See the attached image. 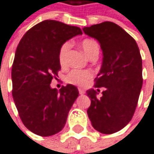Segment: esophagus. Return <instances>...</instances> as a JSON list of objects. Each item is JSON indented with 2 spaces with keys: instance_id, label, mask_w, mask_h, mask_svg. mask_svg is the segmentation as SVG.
Segmentation results:
<instances>
[{
  "instance_id": "34e87169",
  "label": "esophagus",
  "mask_w": 154,
  "mask_h": 154,
  "mask_svg": "<svg viewBox=\"0 0 154 154\" xmlns=\"http://www.w3.org/2000/svg\"><path fill=\"white\" fill-rule=\"evenodd\" d=\"M79 93H80V94H84L85 91H84V90H83L82 88H79Z\"/></svg>"
}]
</instances>
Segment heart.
<instances>
[{"label": "heart", "instance_id": "obj_1", "mask_svg": "<svg viewBox=\"0 0 154 154\" xmlns=\"http://www.w3.org/2000/svg\"><path fill=\"white\" fill-rule=\"evenodd\" d=\"M71 47V43L69 42H64L59 51V62L61 65H64L66 63L67 59V53L69 51V49ZM81 47L84 53L91 58V56L99 54L100 47L97 42L91 39H85L81 42ZM91 78V72L90 71H83V70H72L71 71L67 76L66 81L72 84L75 85H85L89 79Z\"/></svg>", "mask_w": 154, "mask_h": 154}]
</instances>
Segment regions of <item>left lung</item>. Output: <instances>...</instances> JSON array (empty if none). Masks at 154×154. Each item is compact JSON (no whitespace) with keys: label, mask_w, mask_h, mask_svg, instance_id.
<instances>
[{"label":"left lung","mask_w":154,"mask_h":154,"mask_svg":"<svg viewBox=\"0 0 154 154\" xmlns=\"http://www.w3.org/2000/svg\"><path fill=\"white\" fill-rule=\"evenodd\" d=\"M82 30L99 42L103 56L95 87L104 91L101 97L94 89L86 91L91 99L88 117L96 131L114 133L129 123L138 103L143 86L140 50L135 40L114 23L104 22Z\"/></svg>","instance_id":"left-lung-1"}]
</instances>
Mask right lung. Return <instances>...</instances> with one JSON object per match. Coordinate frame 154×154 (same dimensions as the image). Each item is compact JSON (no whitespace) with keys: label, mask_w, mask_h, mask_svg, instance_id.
<instances>
[{"label":"right lung","mask_w":154,"mask_h":154,"mask_svg":"<svg viewBox=\"0 0 154 154\" xmlns=\"http://www.w3.org/2000/svg\"><path fill=\"white\" fill-rule=\"evenodd\" d=\"M81 34L79 27L46 20L31 28L19 42L11 68L12 97L24 126L37 135L61 131L79 96L72 84L58 91L51 82L61 69V46Z\"/></svg>","instance_id":"right-lung-1"}]
</instances>
